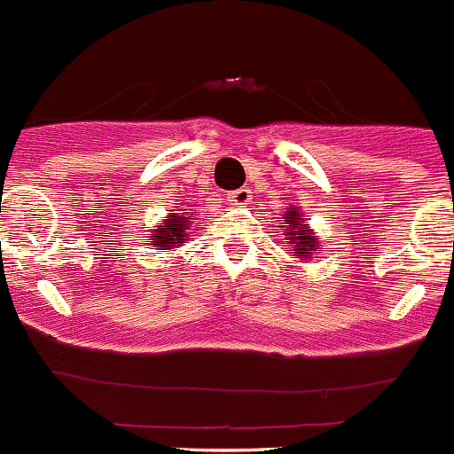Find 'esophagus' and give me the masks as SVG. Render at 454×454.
<instances>
[{
    "mask_svg": "<svg viewBox=\"0 0 454 454\" xmlns=\"http://www.w3.org/2000/svg\"><path fill=\"white\" fill-rule=\"evenodd\" d=\"M227 201H230V204H234V206L248 204V201H250V190H248V187H239V190L230 192Z\"/></svg>",
    "mask_w": 454,
    "mask_h": 454,
    "instance_id": "1",
    "label": "esophagus"
}]
</instances>
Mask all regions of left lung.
<instances>
[{
	"label": "left lung",
	"mask_w": 454,
	"mask_h": 454,
	"mask_svg": "<svg viewBox=\"0 0 454 454\" xmlns=\"http://www.w3.org/2000/svg\"><path fill=\"white\" fill-rule=\"evenodd\" d=\"M301 223L303 218H299V213H286V239L287 243H294L299 257H310V250H316V239Z\"/></svg>",
	"instance_id": "obj_1"
}]
</instances>
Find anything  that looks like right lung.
<instances>
[{"label": "right lung", "mask_w": 454, "mask_h": 454, "mask_svg": "<svg viewBox=\"0 0 454 454\" xmlns=\"http://www.w3.org/2000/svg\"><path fill=\"white\" fill-rule=\"evenodd\" d=\"M187 220H192V213H183V215L174 213V215H168L167 223H162V227L155 230V236L148 239L153 248L167 250L171 248V243L185 241L183 236H185V230H187Z\"/></svg>", "instance_id": "obj_1"}]
</instances>
